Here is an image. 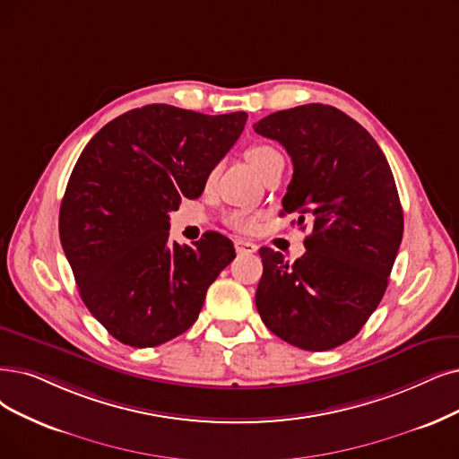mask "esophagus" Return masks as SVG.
<instances>
[{
	"label": "esophagus",
	"instance_id": "obj_1",
	"mask_svg": "<svg viewBox=\"0 0 459 459\" xmlns=\"http://www.w3.org/2000/svg\"><path fill=\"white\" fill-rule=\"evenodd\" d=\"M235 250L239 254H254L258 250V245H254L252 241L247 239H235Z\"/></svg>",
	"mask_w": 459,
	"mask_h": 459
}]
</instances>
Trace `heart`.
<instances>
[{
	"instance_id": "b5f03b06",
	"label": "heart",
	"mask_w": 459,
	"mask_h": 459,
	"mask_svg": "<svg viewBox=\"0 0 459 459\" xmlns=\"http://www.w3.org/2000/svg\"><path fill=\"white\" fill-rule=\"evenodd\" d=\"M245 156H247V160L250 161V166H252L255 171H258L260 177L265 173V169L271 166V163H273L274 160L282 158L281 152H279L277 149H273L271 144H252V146H248V149H247ZM211 177H212V175H211ZM226 222H228L231 228L239 230V231H250V230L254 228V224H255V220H254L250 214H247V212H231V214L226 218Z\"/></svg>"
}]
</instances>
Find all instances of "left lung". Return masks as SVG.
<instances>
[{"label": "left lung", "instance_id": "obj_1", "mask_svg": "<svg viewBox=\"0 0 459 459\" xmlns=\"http://www.w3.org/2000/svg\"><path fill=\"white\" fill-rule=\"evenodd\" d=\"M254 132L293 163L284 212L308 222L305 255L288 264L260 248L255 307L271 332L303 351H332L359 333L388 286L403 239V209L388 160L339 108L308 103L273 113Z\"/></svg>", "mask_w": 459, "mask_h": 459}]
</instances>
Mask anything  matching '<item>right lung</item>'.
Listing matches in <instances>:
<instances>
[{
  "mask_svg": "<svg viewBox=\"0 0 459 459\" xmlns=\"http://www.w3.org/2000/svg\"><path fill=\"white\" fill-rule=\"evenodd\" d=\"M247 118L154 103L84 146L62 199L60 241L84 305L117 341L151 348L185 333L235 258L216 231L194 247L171 243L169 212L201 195Z\"/></svg>",
  "mask_w": 459,
  "mask_h": 459,
  "instance_id": "obj_1",
  "label": "right lung"
}]
</instances>
